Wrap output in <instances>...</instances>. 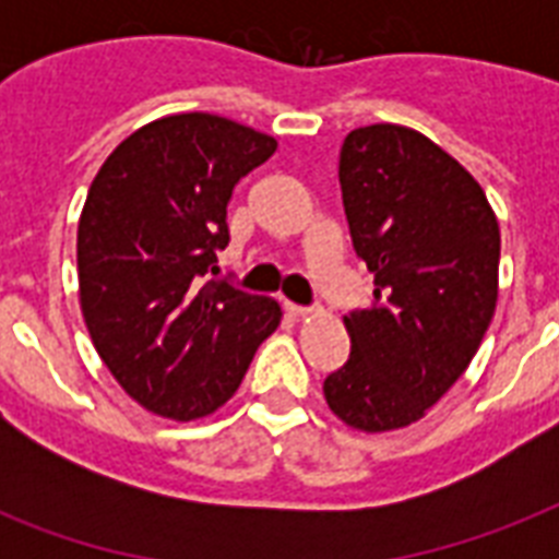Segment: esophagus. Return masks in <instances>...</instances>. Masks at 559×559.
Segmentation results:
<instances>
[{
  "instance_id": "34e87169",
  "label": "esophagus",
  "mask_w": 559,
  "mask_h": 559,
  "mask_svg": "<svg viewBox=\"0 0 559 559\" xmlns=\"http://www.w3.org/2000/svg\"><path fill=\"white\" fill-rule=\"evenodd\" d=\"M287 313L289 316H296V319H305V316H310L313 313V307H301V305H293V301H287Z\"/></svg>"
}]
</instances>
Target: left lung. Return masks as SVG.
I'll list each match as a JSON object with an SVG mask.
<instances>
[{"label":"left lung","instance_id":"obj_1","mask_svg":"<svg viewBox=\"0 0 559 559\" xmlns=\"http://www.w3.org/2000/svg\"><path fill=\"white\" fill-rule=\"evenodd\" d=\"M354 252L373 305L350 310V357L324 400L362 432L420 420L467 371L499 296V223L485 191L417 130H350L340 153Z\"/></svg>","mask_w":559,"mask_h":559}]
</instances>
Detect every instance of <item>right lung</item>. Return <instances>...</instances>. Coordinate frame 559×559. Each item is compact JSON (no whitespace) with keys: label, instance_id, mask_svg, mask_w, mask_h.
I'll use <instances>...</instances> for the list:
<instances>
[{"label":"right lung","instance_id":"obj_1","mask_svg":"<svg viewBox=\"0 0 559 559\" xmlns=\"http://www.w3.org/2000/svg\"><path fill=\"white\" fill-rule=\"evenodd\" d=\"M275 147L252 127L182 112L127 135L92 182L78 223L83 319L104 366L153 415H211L278 328V301L209 278L231 191Z\"/></svg>","mask_w":559,"mask_h":559}]
</instances>
